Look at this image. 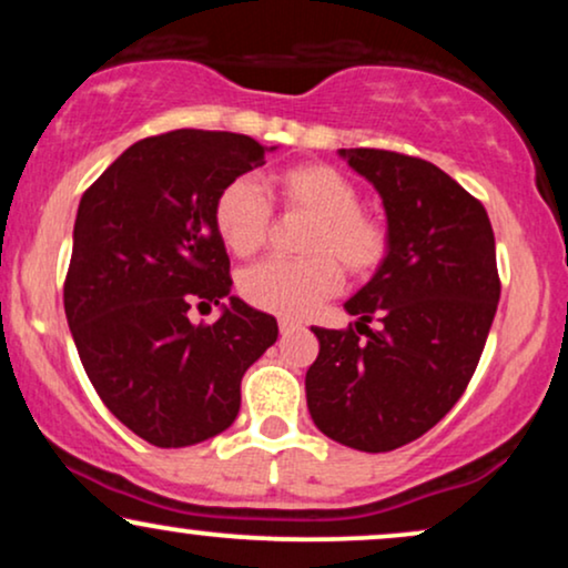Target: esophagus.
<instances>
[{
    "label": "esophagus",
    "instance_id": "obj_1",
    "mask_svg": "<svg viewBox=\"0 0 568 568\" xmlns=\"http://www.w3.org/2000/svg\"><path fill=\"white\" fill-rule=\"evenodd\" d=\"M302 328V325H298L296 321H280V334H291V331H298Z\"/></svg>",
    "mask_w": 568,
    "mask_h": 568
}]
</instances>
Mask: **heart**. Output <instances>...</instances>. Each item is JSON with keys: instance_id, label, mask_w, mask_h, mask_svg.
Returning a JSON list of instances; mask_svg holds the SVG:
<instances>
[{"instance_id": "1", "label": "heart", "mask_w": 568, "mask_h": 568, "mask_svg": "<svg viewBox=\"0 0 568 568\" xmlns=\"http://www.w3.org/2000/svg\"><path fill=\"white\" fill-rule=\"evenodd\" d=\"M285 211L312 219L298 262H262L240 275V293L256 310L304 317L338 293L344 270L371 277L389 253V230L361 207V189L323 162L283 168L272 179ZM213 226L234 256L258 253L272 230V205L251 179H232L213 202Z\"/></svg>"}]
</instances>
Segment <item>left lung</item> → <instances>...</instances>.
<instances>
[{"mask_svg":"<svg viewBox=\"0 0 568 568\" xmlns=\"http://www.w3.org/2000/svg\"><path fill=\"white\" fill-rule=\"evenodd\" d=\"M384 202L389 253L344 304L355 328H312L306 406L342 446L382 454L422 438L470 384L499 304L486 207L433 162L338 149ZM376 320L379 329H368Z\"/></svg>","mask_w":568,"mask_h":568,"instance_id":"obj_1","label":"left lung"}]
</instances>
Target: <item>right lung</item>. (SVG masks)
I'll return each mask as SVG.
<instances>
[{
  "mask_svg": "<svg viewBox=\"0 0 568 568\" xmlns=\"http://www.w3.org/2000/svg\"><path fill=\"white\" fill-rule=\"evenodd\" d=\"M251 135L171 130L116 158L82 194L63 310L98 397L139 438L194 446L240 410L243 374L277 342V321L230 296L213 202L264 165ZM222 305L216 324L192 303Z\"/></svg>",
  "mask_w": 568,
  "mask_h": 568,
  "instance_id": "add662e5",
  "label": "right lung"
}]
</instances>
